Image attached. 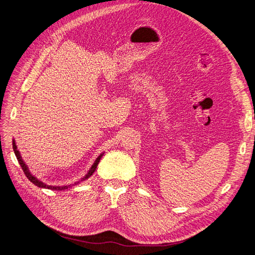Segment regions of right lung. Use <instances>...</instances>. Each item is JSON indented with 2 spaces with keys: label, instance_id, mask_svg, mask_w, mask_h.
Returning a JSON list of instances; mask_svg holds the SVG:
<instances>
[{
  "label": "right lung",
  "instance_id": "1",
  "mask_svg": "<svg viewBox=\"0 0 255 255\" xmlns=\"http://www.w3.org/2000/svg\"><path fill=\"white\" fill-rule=\"evenodd\" d=\"M13 150H14V153H15V155H16V159H17V161H18V163H19V165H20V167H21V169H22V171H23V173H25V175L28 177V179L31 181V183H33L34 185H36L37 187H39V188H44V189H51V190H57V191H61V190H65V189H67L68 187H70V185H68V186H61V187H59V186H47V185H45V184H43L42 181H40V180H38L37 178H36L34 175H32L31 173H30V171L28 170V167H27V165L23 163V161H22V159H21V156H20V154H19V151L17 150V148H16V145H15V141L13 140ZM103 154L104 153H102L98 159L95 160V162L93 163V165L91 166V168L89 169V171H88V173L85 175L83 178H82V180H85V179H87V178H89L92 174H93V172L95 171V169H96V167H98V164H99V162H100V160H101V157L103 156ZM79 183V181H78ZM78 183H75V185L76 184H78Z\"/></svg>",
  "mask_w": 255,
  "mask_h": 255
}]
</instances>
